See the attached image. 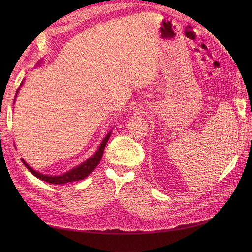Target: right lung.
I'll list each match as a JSON object with an SVG mask.
<instances>
[{"label":"right lung","instance_id":"obj_1","mask_svg":"<svg viewBox=\"0 0 252 252\" xmlns=\"http://www.w3.org/2000/svg\"><path fill=\"white\" fill-rule=\"evenodd\" d=\"M21 85H22V84H21ZM18 91H19V89L17 90V94H18ZM16 96H17V94H16ZM14 100H16V97H14ZM110 135H111V131H109L107 133V135L105 136L104 140L102 141V143L100 145V147H98V149L96 150L95 154L91 158H89L87 161L83 162L81 165L77 166L75 168L69 170L64 174L57 175V177H56V175L43 174V173H40V172L33 170L32 167H30L23 158H22V162H23V164L25 165L26 168L34 175V177H36L37 179H40L42 181L50 183V184L60 185V184H66V183H68V182L81 181L83 179H85L87 175H89L91 172H93V170L98 165V163H100L101 158L103 157V154H104L105 146H106V144H107V142L110 138Z\"/></svg>","mask_w":252,"mask_h":252}]
</instances>
